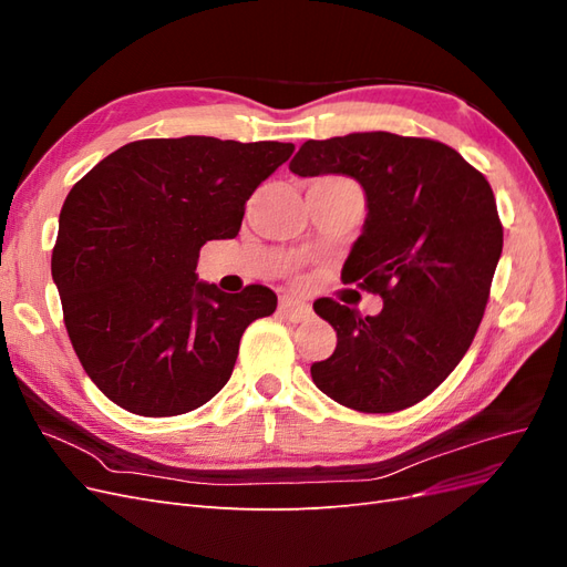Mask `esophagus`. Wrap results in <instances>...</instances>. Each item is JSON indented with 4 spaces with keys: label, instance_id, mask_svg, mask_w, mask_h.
I'll return each mask as SVG.
<instances>
[{
    "label": "esophagus",
    "instance_id": "1",
    "mask_svg": "<svg viewBox=\"0 0 567 567\" xmlns=\"http://www.w3.org/2000/svg\"><path fill=\"white\" fill-rule=\"evenodd\" d=\"M279 312H281L288 321H293V323L305 321L307 317L312 315L310 305L298 302V300H293V298H281V300H279Z\"/></svg>",
    "mask_w": 567,
    "mask_h": 567
}]
</instances>
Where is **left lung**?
<instances>
[{"label": "left lung", "mask_w": 567, "mask_h": 567, "mask_svg": "<svg viewBox=\"0 0 567 567\" xmlns=\"http://www.w3.org/2000/svg\"><path fill=\"white\" fill-rule=\"evenodd\" d=\"M288 167L364 188L367 219L342 279L383 298L373 317L315 302L338 336L310 369L315 385L364 414L414 406L454 371L483 321L504 246L489 182L447 144L392 132L310 140Z\"/></svg>", "instance_id": "1"}]
</instances>
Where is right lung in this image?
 I'll return each instance as SVG.
<instances>
[{
    "instance_id": "obj_1",
    "label": "right lung",
    "mask_w": 567,
    "mask_h": 567,
    "mask_svg": "<svg viewBox=\"0 0 567 567\" xmlns=\"http://www.w3.org/2000/svg\"><path fill=\"white\" fill-rule=\"evenodd\" d=\"M293 148L142 140L71 188L51 277L80 364L111 402L177 416L227 385L244 331L277 310V296L260 284L221 293L198 281V252L238 234L246 200Z\"/></svg>"
}]
</instances>
